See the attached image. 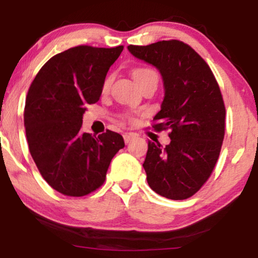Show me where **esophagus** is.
Returning <instances> with one entry per match:
<instances>
[{
  "instance_id": "1",
  "label": "esophagus",
  "mask_w": 258,
  "mask_h": 258,
  "mask_svg": "<svg viewBox=\"0 0 258 258\" xmlns=\"http://www.w3.org/2000/svg\"><path fill=\"white\" fill-rule=\"evenodd\" d=\"M135 137H136V135L134 133H125L124 135H123V139H124L125 143H129L130 141H133Z\"/></svg>"
}]
</instances>
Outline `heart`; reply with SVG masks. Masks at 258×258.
<instances>
[{
  "instance_id": "obj_1",
  "label": "heart",
  "mask_w": 258,
  "mask_h": 258,
  "mask_svg": "<svg viewBox=\"0 0 258 258\" xmlns=\"http://www.w3.org/2000/svg\"><path fill=\"white\" fill-rule=\"evenodd\" d=\"M133 77L140 87L141 84L144 83L148 80H151V79L157 80V74L155 70H153L151 68H148V67H137V68L133 70ZM110 84H111V77L110 76L105 77V80L103 81V84H102V90L108 91L109 88H110ZM125 118L128 119V121H132L133 116L125 115Z\"/></svg>"
}]
</instances>
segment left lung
<instances>
[{
  "instance_id": "left-lung-1",
  "label": "left lung",
  "mask_w": 258,
  "mask_h": 258,
  "mask_svg": "<svg viewBox=\"0 0 258 258\" xmlns=\"http://www.w3.org/2000/svg\"><path fill=\"white\" fill-rule=\"evenodd\" d=\"M135 57L160 70L164 83L155 132L169 130L170 143L148 142L143 168L158 195L186 200L208 181L220 156L225 133V107L220 86L207 62L178 40L128 45Z\"/></svg>"
}]
</instances>
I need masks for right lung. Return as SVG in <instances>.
I'll return each instance as SVG.
<instances>
[{
  "instance_id": "1",
  "label": "right lung",
  "mask_w": 258,
  "mask_h": 258,
  "mask_svg": "<svg viewBox=\"0 0 258 258\" xmlns=\"http://www.w3.org/2000/svg\"><path fill=\"white\" fill-rule=\"evenodd\" d=\"M123 45H77L52 56L31 82L24 107L28 146L49 185L66 196L81 197L105 181L109 164L124 141L107 130L82 133L89 104L100 100L102 84Z\"/></svg>"
}]
</instances>
